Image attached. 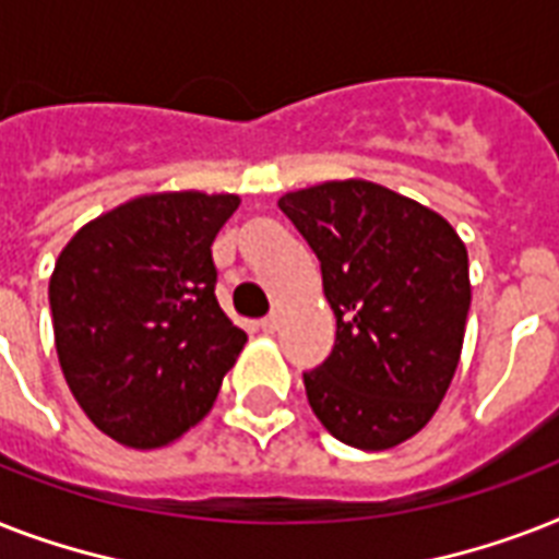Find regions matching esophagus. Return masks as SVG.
Masks as SVG:
<instances>
[{
  "label": "esophagus",
  "instance_id": "obj_1",
  "mask_svg": "<svg viewBox=\"0 0 559 559\" xmlns=\"http://www.w3.org/2000/svg\"><path fill=\"white\" fill-rule=\"evenodd\" d=\"M278 324H281V319L272 313V316H266V319H261V331L263 333H275V331H278Z\"/></svg>",
  "mask_w": 559,
  "mask_h": 559
}]
</instances>
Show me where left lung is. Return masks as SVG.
<instances>
[{
	"mask_svg": "<svg viewBox=\"0 0 559 559\" xmlns=\"http://www.w3.org/2000/svg\"><path fill=\"white\" fill-rule=\"evenodd\" d=\"M322 263L336 345L305 373L310 408L333 438L391 450L424 429L459 368L469 313L467 246L403 193L342 179L284 193Z\"/></svg>",
	"mask_w": 559,
	"mask_h": 559,
	"instance_id": "obj_1",
	"label": "left lung"
}]
</instances>
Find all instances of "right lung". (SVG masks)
I'll list each match as a JSON object with an SVG mask.
<instances>
[{
	"label": "right lung",
	"instance_id": "1",
	"mask_svg": "<svg viewBox=\"0 0 559 559\" xmlns=\"http://www.w3.org/2000/svg\"><path fill=\"white\" fill-rule=\"evenodd\" d=\"M235 193H147L100 214L48 281L57 359L92 424L133 450L209 415L246 333L217 305L211 243Z\"/></svg>",
	"mask_w": 559,
	"mask_h": 559
}]
</instances>
